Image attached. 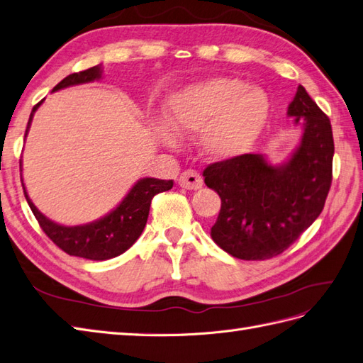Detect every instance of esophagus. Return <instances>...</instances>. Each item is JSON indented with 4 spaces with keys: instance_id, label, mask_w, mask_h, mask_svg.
Returning <instances> with one entry per match:
<instances>
[{
    "instance_id": "34e87169",
    "label": "esophagus",
    "mask_w": 363,
    "mask_h": 363,
    "mask_svg": "<svg viewBox=\"0 0 363 363\" xmlns=\"http://www.w3.org/2000/svg\"><path fill=\"white\" fill-rule=\"evenodd\" d=\"M179 184H180L182 188H184V189L197 191V189H200L203 186V179H201V175L197 171L188 169V171H184L180 175Z\"/></svg>"
}]
</instances>
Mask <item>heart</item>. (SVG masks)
I'll return each instance as SVG.
<instances>
[{
    "mask_svg": "<svg viewBox=\"0 0 363 363\" xmlns=\"http://www.w3.org/2000/svg\"><path fill=\"white\" fill-rule=\"evenodd\" d=\"M166 113L169 126L180 134L203 128L199 138L203 155L223 162L250 151L268 121L269 100L243 79L216 77L175 94ZM162 137L172 143L167 130H162Z\"/></svg>",
    "mask_w": 363,
    "mask_h": 363,
    "instance_id": "b5f03b06",
    "label": "heart"
}]
</instances>
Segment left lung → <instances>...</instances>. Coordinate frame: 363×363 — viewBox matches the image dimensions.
I'll list each match as a JSON object with an SVG mask.
<instances>
[{"label": "left lung", "instance_id": "8db88e82", "mask_svg": "<svg viewBox=\"0 0 363 363\" xmlns=\"http://www.w3.org/2000/svg\"><path fill=\"white\" fill-rule=\"evenodd\" d=\"M288 115L303 135L286 163L274 166L262 154H243L203 171L206 186L222 199L211 237L233 257H276L313 225L325 206L334 155L330 118L303 86L297 87Z\"/></svg>", "mask_w": 363, "mask_h": 363}]
</instances>
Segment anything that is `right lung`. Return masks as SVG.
Listing matches in <instances>:
<instances>
[{"label": "right lung", "mask_w": 363, "mask_h": 363, "mask_svg": "<svg viewBox=\"0 0 363 363\" xmlns=\"http://www.w3.org/2000/svg\"><path fill=\"white\" fill-rule=\"evenodd\" d=\"M99 78H101V66H94L91 69L82 70V72L67 75L54 87V92L69 86L91 83ZM41 103L43 100L33 106L26 135H28L33 112L40 108ZM21 184L26 200H28L35 218L38 220L43 231L60 250H63L69 255H75V257L108 260L128 251L135 243L146 226L149 208H151L154 196L158 192L169 191L174 186V182L147 179V177L141 179L132 186L120 205L111 211L108 216L96 220V222L79 226H63L44 217L29 199L28 192H26L23 179Z\"/></svg>", "instance_id": "1"}]
</instances>
